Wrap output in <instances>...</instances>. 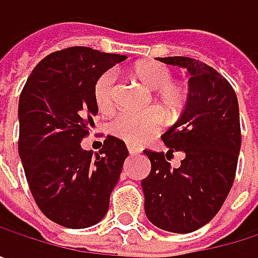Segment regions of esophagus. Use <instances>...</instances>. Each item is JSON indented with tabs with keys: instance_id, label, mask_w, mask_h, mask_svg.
I'll list each match as a JSON object with an SVG mask.
<instances>
[{
	"instance_id": "esophagus-1",
	"label": "esophagus",
	"mask_w": 258,
	"mask_h": 258,
	"mask_svg": "<svg viewBox=\"0 0 258 258\" xmlns=\"http://www.w3.org/2000/svg\"><path fill=\"white\" fill-rule=\"evenodd\" d=\"M128 152L130 155H137V154H140V149L136 146H128Z\"/></svg>"
}]
</instances>
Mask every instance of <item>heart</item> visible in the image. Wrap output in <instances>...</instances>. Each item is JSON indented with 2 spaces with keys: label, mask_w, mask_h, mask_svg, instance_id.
<instances>
[{
  "label": "heart",
  "mask_w": 258,
  "mask_h": 258,
  "mask_svg": "<svg viewBox=\"0 0 258 258\" xmlns=\"http://www.w3.org/2000/svg\"><path fill=\"white\" fill-rule=\"evenodd\" d=\"M133 75L149 91L155 92V106L167 119H173L182 112L188 100V91L183 85L173 82V72L158 61H142L133 67ZM97 106L107 112L112 110L116 100V75L109 70L97 79L94 85ZM163 118L158 112L146 113L122 112L110 122V133L130 146H142L149 142L161 128Z\"/></svg>",
  "instance_id": "obj_1"
}]
</instances>
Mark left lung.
Here are the masks:
<instances>
[{"label":"left lung","instance_id":"obj_1","mask_svg":"<svg viewBox=\"0 0 258 258\" xmlns=\"http://www.w3.org/2000/svg\"><path fill=\"white\" fill-rule=\"evenodd\" d=\"M158 61L186 69L189 94L180 118L161 139L167 152L145 151L151 173L142 179L145 214L161 230L189 233L208 224L227 199L240 151L239 104L232 85L205 62L186 56ZM182 152L178 169L168 161Z\"/></svg>","mask_w":258,"mask_h":258}]
</instances>
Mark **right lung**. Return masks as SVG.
Returning <instances> with one entry per match:
<instances>
[{
	"label": "right lung",
	"instance_id": "obj_1",
	"mask_svg": "<svg viewBox=\"0 0 258 258\" xmlns=\"http://www.w3.org/2000/svg\"><path fill=\"white\" fill-rule=\"evenodd\" d=\"M124 59L91 47H67L41 59L22 89L19 155L37 206L59 226L86 229L107 214L128 149L107 136L92 155L80 142L98 113L97 79Z\"/></svg>",
	"mask_w": 258,
	"mask_h": 258
}]
</instances>
